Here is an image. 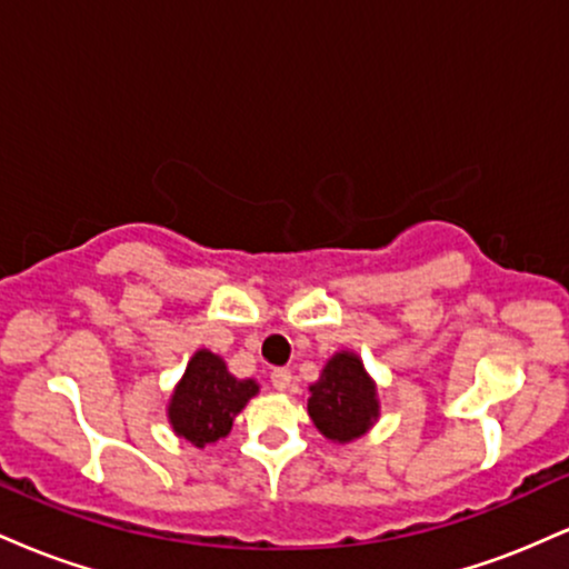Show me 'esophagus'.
I'll return each mask as SVG.
<instances>
[{
    "instance_id": "34e87169",
    "label": "esophagus",
    "mask_w": 569,
    "mask_h": 569,
    "mask_svg": "<svg viewBox=\"0 0 569 569\" xmlns=\"http://www.w3.org/2000/svg\"><path fill=\"white\" fill-rule=\"evenodd\" d=\"M270 382L276 390H286L291 385V371L289 369H272Z\"/></svg>"
}]
</instances>
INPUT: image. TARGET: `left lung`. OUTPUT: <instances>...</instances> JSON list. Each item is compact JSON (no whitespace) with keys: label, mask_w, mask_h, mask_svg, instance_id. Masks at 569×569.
Masks as SVG:
<instances>
[{"label":"left lung","mask_w":569,"mask_h":569,"mask_svg":"<svg viewBox=\"0 0 569 569\" xmlns=\"http://www.w3.org/2000/svg\"><path fill=\"white\" fill-rule=\"evenodd\" d=\"M377 388L352 352H337L321 380L310 385L307 411L316 428L331 441L358 439L377 417Z\"/></svg>","instance_id":"obj_1"}]
</instances>
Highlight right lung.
<instances>
[{
	"label": "right lung",
	"instance_id": "obj_1",
	"mask_svg": "<svg viewBox=\"0 0 569 569\" xmlns=\"http://www.w3.org/2000/svg\"><path fill=\"white\" fill-rule=\"evenodd\" d=\"M257 390L259 385L253 380L232 377L219 356L198 350L176 385L168 417L176 433L194 447H206L230 433L234 415Z\"/></svg>",
	"mask_w": 569,
	"mask_h": 569
}]
</instances>
